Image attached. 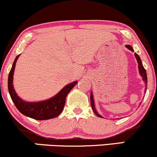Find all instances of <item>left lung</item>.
Here are the masks:
<instances>
[{
    "label": "left lung",
    "instance_id": "1",
    "mask_svg": "<svg viewBox=\"0 0 157 157\" xmlns=\"http://www.w3.org/2000/svg\"><path fill=\"white\" fill-rule=\"evenodd\" d=\"M126 48L128 49V50H131L132 52H134V50L132 48V47L131 46V45L129 44H126ZM135 56L136 58V59H137V63H138V69H139V73L140 75V76L142 77V79L143 80V82H145V86L147 87V83H148V79H147V74H146V71H145V69H144V67H143V63H142V61H141V59L139 57V56L137 55V53H135ZM146 92V88H145V91ZM90 105H91V107H92V109H93V111L95 113L96 115L98 117H99V118H102V116H101V115H99L98 112L97 111V109H96V107H95V104H94V96H93V93H92V91L90 92Z\"/></svg>",
    "mask_w": 157,
    "mask_h": 157
}]
</instances>
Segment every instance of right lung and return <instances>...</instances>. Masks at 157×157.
Returning <instances> with one entry per match:
<instances>
[{"label":"right lung","instance_id":"obj_1","mask_svg":"<svg viewBox=\"0 0 157 157\" xmlns=\"http://www.w3.org/2000/svg\"><path fill=\"white\" fill-rule=\"evenodd\" d=\"M19 56L20 55L15 58L8 77L9 92L15 106L24 116L36 120H48L58 117L63 111L67 94L77 83V81H74L64 86L56 95L49 99L33 102L24 101L17 94L13 86V76Z\"/></svg>","mask_w":157,"mask_h":157}]
</instances>
